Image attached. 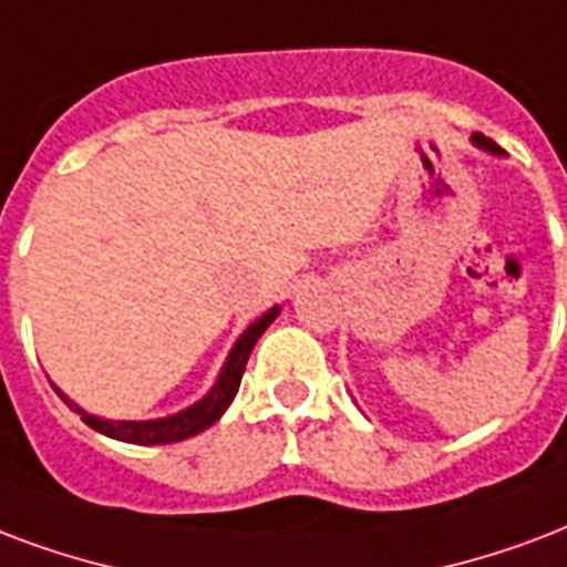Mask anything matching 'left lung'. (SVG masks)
<instances>
[{
    "label": "left lung",
    "mask_w": 567,
    "mask_h": 567,
    "mask_svg": "<svg viewBox=\"0 0 567 567\" xmlns=\"http://www.w3.org/2000/svg\"><path fill=\"white\" fill-rule=\"evenodd\" d=\"M473 145L478 151H485V154H494V157H503L505 151L496 145L494 140H487V136H482V133H473Z\"/></svg>",
    "instance_id": "8db88e82"
}]
</instances>
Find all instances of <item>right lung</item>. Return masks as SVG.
I'll return each mask as SVG.
<instances>
[{"instance_id":"right-lung-1","label":"right lung","mask_w":567,"mask_h":567,"mask_svg":"<svg viewBox=\"0 0 567 567\" xmlns=\"http://www.w3.org/2000/svg\"><path fill=\"white\" fill-rule=\"evenodd\" d=\"M282 312L279 306L274 309H267L258 321H252L240 332V339L235 341V348L228 351L226 362H223V369H219V378L210 386L205 399H198L196 404H189L187 410H178V413H172V416L163 419H142V422H130V419H101L94 416V413H85V410L64 395L62 389H55L62 401L71 410H76L82 416V422L89 427H94L97 434L112 440H121V443H136V446H163V443H178V440H187L198 431H205L216 422V419L223 416L228 410V404L235 401L237 389H240V378H244L246 360H249V353H252L255 341L261 339V332L276 321V315Z\"/></svg>"}]
</instances>
